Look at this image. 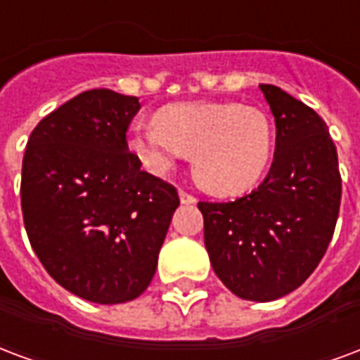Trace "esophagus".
<instances>
[{
    "label": "esophagus",
    "instance_id": "1",
    "mask_svg": "<svg viewBox=\"0 0 360 360\" xmlns=\"http://www.w3.org/2000/svg\"><path fill=\"white\" fill-rule=\"evenodd\" d=\"M179 200H181V204H194V202H196V198H194L193 194L185 193V191H179Z\"/></svg>",
    "mask_w": 360,
    "mask_h": 360
}]
</instances>
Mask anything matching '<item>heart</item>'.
<instances>
[{"instance_id":"obj_1","label":"heart","mask_w":360,"mask_h":360,"mask_svg":"<svg viewBox=\"0 0 360 360\" xmlns=\"http://www.w3.org/2000/svg\"><path fill=\"white\" fill-rule=\"evenodd\" d=\"M154 126L127 141L141 164L167 173L193 154V172L215 194H238L262 179L273 154V126L263 110L240 103H177L154 116Z\"/></svg>"}]
</instances>
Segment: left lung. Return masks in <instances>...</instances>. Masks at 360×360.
I'll use <instances>...</instances> for the list:
<instances>
[{"label":"left lung","instance_id":"obj_1","mask_svg":"<svg viewBox=\"0 0 360 360\" xmlns=\"http://www.w3.org/2000/svg\"><path fill=\"white\" fill-rule=\"evenodd\" d=\"M259 89L275 116L273 164L234 202H198L215 275L248 302H273L307 281L336 229L342 177L319 114L276 85Z\"/></svg>","mask_w":360,"mask_h":360}]
</instances>
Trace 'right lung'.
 <instances>
[{
    "label": "right lung",
    "instance_id": "obj_1",
    "mask_svg": "<svg viewBox=\"0 0 360 360\" xmlns=\"http://www.w3.org/2000/svg\"><path fill=\"white\" fill-rule=\"evenodd\" d=\"M139 98L91 89L32 131L22 160L24 227L45 271L78 297L131 302L153 281L175 187L141 169L126 131Z\"/></svg>",
    "mask_w": 360,
    "mask_h": 360
}]
</instances>
